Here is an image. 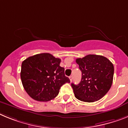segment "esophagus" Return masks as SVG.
<instances>
[{
  "label": "esophagus",
  "mask_w": 128,
  "mask_h": 128,
  "mask_svg": "<svg viewBox=\"0 0 128 128\" xmlns=\"http://www.w3.org/2000/svg\"><path fill=\"white\" fill-rule=\"evenodd\" d=\"M69 78H70V81H72V79H73V76L71 75V76H69Z\"/></svg>",
  "instance_id": "34e87169"
}]
</instances>
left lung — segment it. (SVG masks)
I'll list each match as a JSON object with an SVG mask.
<instances>
[{
	"mask_svg": "<svg viewBox=\"0 0 128 128\" xmlns=\"http://www.w3.org/2000/svg\"><path fill=\"white\" fill-rule=\"evenodd\" d=\"M82 72L80 83L72 84L75 97L79 100L93 102L103 97L112 85L114 67L105 56L88 55L76 59Z\"/></svg>",
	"mask_w": 128,
	"mask_h": 128,
	"instance_id": "obj_1",
	"label": "left lung"
}]
</instances>
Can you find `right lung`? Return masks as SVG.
Returning a JSON list of instances; mask_svg holds the SVG:
<instances>
[{
  "mask_svg": "<svg viewBox=\"0 0 128 128\" xmlns=\"http://www.w3.org/2000/svg\"><path fill=\"white\" fill-rule=\"evenodd\" d=\"M60 63V58L47 53L30 56L23 61L21 80L26 93L33 99L51 100L57 96L63 84L70 82Z\"/></svg>",
  "mask_w": 128,
  "mask_h": 128,
  "instance_id": "add662e5",
  "label": "right lung"
}]
</instances>
